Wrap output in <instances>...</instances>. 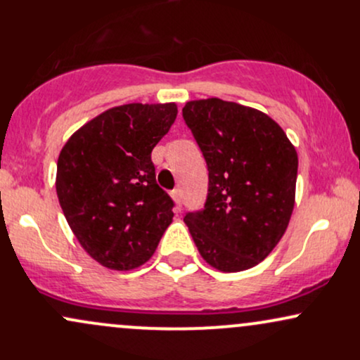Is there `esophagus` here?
<instances>
[{
	"label": "esophagus",
	"instance_id": "1",
	"mask_svg": "<svg viewBox=\"0 0 360 360\" xmlns=\"http://www.w3.org/2000/svg\"><path fill=\"white\" fill-rule=\"evenodd\" d=\"M171 196L172 200L176 201V205L181 208V205H183V193H181V189H174V191L171 193Z\"/></svg>",
	"mask_w": 360,
	"mask_h": 360
}]
</instances>
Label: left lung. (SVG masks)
<instances>
[{"label": "left lung", "mask_w": 360, "mask_h": 360, "mask_svg": "<svg viewBox=\"0 0 360 360\" xmlns=\"http://www.w3.org/2000/svg\"><path fill=\"white\" fill-rule=\"evenodd\" d=\"M208 166L201 212L186 213L201 257L223 272L257 266L278 245L295 208L298 154L262 111L220 98L183 108Z\"/></svg>", "instance_id": "obj_1"}]
</instances>
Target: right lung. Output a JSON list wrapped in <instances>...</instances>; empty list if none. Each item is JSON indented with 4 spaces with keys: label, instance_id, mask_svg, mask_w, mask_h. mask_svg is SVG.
<instances>
[{
    "label": "right lung",
    "instance_id": "add662e5",
    "mask_svg": "<svg viewBox=\"0 0 360 360\" xmlns=\"http://www.w3.org/2000/svg\"><path fill=\"white\" fill-rule=\"evenodd\" d=\"M176 115V103L115 106L62 147L60 208L82 249L108 269L146 264L171 225L174 201L157 184L150 154Z\"/></svg>",
    "mask_w": 360,
    "mask_h": 360
}]
</instances>
